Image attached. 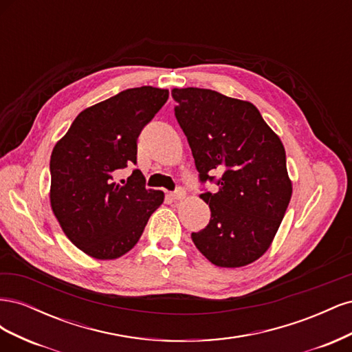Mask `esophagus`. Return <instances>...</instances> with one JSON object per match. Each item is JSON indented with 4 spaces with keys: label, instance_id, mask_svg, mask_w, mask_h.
<instances>
[{
    "label": "esophagus",
    "instance_id": "obj_1",
    "mask_svg": "<svg viewBox=\"0 0 352 352\" xmlns=\"http://www.w3.org/2000/svg\"><path fill=\"white\" fill-rule=\"evenodd\" d=\"M186 197V190L184 188H177L175 192H170V198L173 201H182Z\"/></svg>",
    "mask_w": 352,
    "mask_h": 352
}]
</instances>
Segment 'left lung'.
Instances as JSON below:
<instances>
[{"label": "left lung", "mask_w": 352, "mask_h": 352, "mask_svg": "<svg viewBox=\"0 0 352 352\" xmlns=\"http://www.w3.org/2000/svg\"><path fill=\"white\" fill-rule=\"evenodd\" d=\"M175 116L188 138L206 192L210 223L194 232L195 247L219 267H242L270 248L292 197L280 138L250 101L201 88H175Z\"/></svg>", "instance_id": "left-lung-1"}]
</instances>
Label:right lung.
Wrapping results in <instances>:
<instances>
[{"mask_svg":"<svg viewBox=\"0 0 352 352\" xmlns=\"http://www.w3.org/2000/svg\"><path fill=\"white\" fill-rule=\"evenodd\" d=\"M168 98V89L122 91L78 114L52 150L50 202L63 232L97 260H116L140 241L148 219L163 204L162 190L145 189L140 170L116 184L136 164V140Z\"/></svg>","mask_w":352,"mask_h":352,"instance_id":"add662e5","label":"right lung"}]
</instances>
